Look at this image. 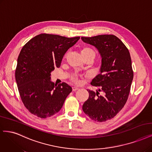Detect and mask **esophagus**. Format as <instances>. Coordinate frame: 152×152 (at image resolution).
Masks as SVG:
<instances>
[{
  "instance_id": "esophagus-1",
  "label": "esophagus",
  "mask_w": 152,
  "mask_h": 152,
  "mask_svg": "<svg viewBox=\"0 0 152 152\" xmlns=\"http://www.w3.org/2000/svg\"><path fill=\"white\" fill-rule=\"evenodd\" d=\"M78 89H79V88H78V87H72V91H74V92H75V91H78Z\"/></svg>"
}]
</instances>
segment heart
<instances>
[{
  "label": "heart",
  "instance_id": "b5f03b06",
  "mask_svg": "<svg viewBox=\"0 0 152 152\" xmlns=\"http://www.w3.org/2000/svg\"><path fill=\"white\" fill-rule=\"evenodd\" d=\"M80 55L82 57V58H84V57L90 56V57H92V58L94 59L95 58V56H96L95 52H94V51L92 49L89 48V47H83V48H82L80 50ZM70 80L72 82L76 83V84H78V83H80V80L78 79V77L76 75L71 76Z\"/></svg>",
  "mask_w": 152,
  "mask_h": 152
}]
</instances>
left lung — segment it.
Segmentation results:
<instances>
[{"label": "left lung", "instance_id": "obj_1", "mask_svg": "<svg viewBox=\"0 0 152 152\" xmlns=\"http://www.w3.org/2000/svg\"><path fill=\"white\" fill-rule=\"evenodd\" d=\"M83 42L94 46L101 57L100 74L91 85L100 87L99 91L87 90L89 96L82 109L92 120L106 121L113 118L126 104L133 78L132 59L128 48L116 36L98 35L81 37Z\"/></svg>", "mask_w": 152, "mask_h": 152}]
</instances>
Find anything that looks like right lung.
I'll use <instances>...</instances> for the list:
<instances>
[{
    "label": "right lung",
    "instance_id": "1",
    "mask_svg": "<svg viewBox=\"0 0 152 152\" xmlns=\"http://www.w3.org/2000/svg\"><path fill=\"white\" fill-rule=\"evenodd\" d=\"M79 39L45 33L23 47L15 77L21 100L31 114L46 118L61 109L72 88L65 82L55 84L51 73L60 67L65 53Z\"/></svg>",
    "mask_w": 152,
    "mask_h": 152
}]
</instances>
